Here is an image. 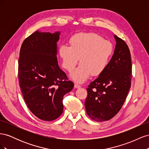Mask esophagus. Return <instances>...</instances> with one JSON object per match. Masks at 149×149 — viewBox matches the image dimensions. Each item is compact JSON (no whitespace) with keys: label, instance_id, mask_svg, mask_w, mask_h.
Returning <instances> with one entry per match:
<instances>
[{"label":"esophagus","instance_id":"34e87169","mask_svg":"<svg viewBox=\"0 0 149 149\" xmlns=\"http://www.w3.org/2000/svg\"><path fill=\"white\" fill-rule=\"evenodd\" d=\"M74 88H81V86L79 85L78 84L75 83V84H74Z\"/></svg>","mask_w":149,"mask_h":149}]
</instances>
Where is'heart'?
Masks as SVG:
<instances>
[{"label": "heart", "instance_id": "1", "mask_svg": "<svg viewBox=\"0 0 149 149\" xmlns=\"http://www.w3.org/2000/svg\"><path fill=\"white\" fill-rule=\"evenodd\" d=\"M71 46L63 44L59 48L62 66L69 72L81 63L71 74L77 83H83L90 75L98 76L105 70L113 52L112 43L95 33H79L70 39Z\"/></svg>", "mask_w": 149, "mask_h": 149}]
</instances>
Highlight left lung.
<instances>
[{
	"label": "left lung",
	"mask_w": 149,
	"mask_h": 149,
	"mask_svg": "<svg viewBox=\"0 0 149 149\" xmlns=\"http://www.w3.org/2000/svg\"><path fill=\"white\" fill-rule=\"evenodd\" d=\"M114 55L105 70L90 83L85 101L86 113L97 122L108 120L120 110L131 86L132 62L127 45L114 35Z\"/></svg>",
	"instance_id": "1"
}]
</instances>
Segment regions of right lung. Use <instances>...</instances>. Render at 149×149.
Wrapping results in <instances>:
<instances>
[{
    "mask_svg": "<svg viewBox=\"0 0 149 149\" xmlns=\"http://www.w3.org/2000/svg\"><path fill=\"white\" fill-rule=\"evenodd\" d=\"M60 33L35 31L22 43L19 58V81L30 111L51 121L61 115L63 98L74 83L58 66L57 45Z\"/></svg>",
    "mask_w": 149,
    "mask_h": 149,
    "instance_id": "right-lung-1",
    "label": "right lung"
}]
</instances>
